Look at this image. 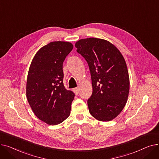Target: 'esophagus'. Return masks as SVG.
Returning <instances> with one entry per match:
<instances>
[{
  "label": "esophagus",
  "instance_id": "obj_1",
  "mask_svg": "<svg viewBox=\"0 0 159 159\" xmlns=\"http://www.w3.org/2000/svg\"><path fill=\"white\" fill-rule=\"evenodd\" d=\"M73 91H74V92L75 93V94H76V95H77V94L79 93V88H75V89H73Z\"/></svg>",
  "mask_w": 159,
  "mask_h": 159
}]
</instances>
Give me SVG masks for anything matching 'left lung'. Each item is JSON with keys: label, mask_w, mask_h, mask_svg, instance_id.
Masks as SVG:
<instances>
[{"label": "left lung", "mask_w": 159, "mask_h": 159, "mask_svg": "<svg viewBox=\"0 0 159 159\" xmlns=\"http://www.w3.org/2000/svg\"><path fill=\"white\" fill-rule=\"evenodd\" d=\"M77 52L88 64L93 92L88 100L90 114L100 121H110L123 110L129 91L127 66L119 50L109 41L83 39Z\"/></svg>", "instance_id": "left-lung-1"}]
</instances>
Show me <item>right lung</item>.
Masks as SVG:
<instances>
[{"instance_id": "right-lung-1", "label": "right lung", "mask_w": 159, "mask_h": 159, "mask_svg": "<svg viewBox=\"0 0 159 159\" xmlns=\"http://www.w3.org/2000/svg\"><path fill=\"white\" fill-rule=\"evenodd\" d=\"M73 48L68 42L50 43L39 50L30 67L28 101L37 117L49 125L60 124L70 115L75 93L64 86L62 64Z\"/></svg>"}]
</instances>
